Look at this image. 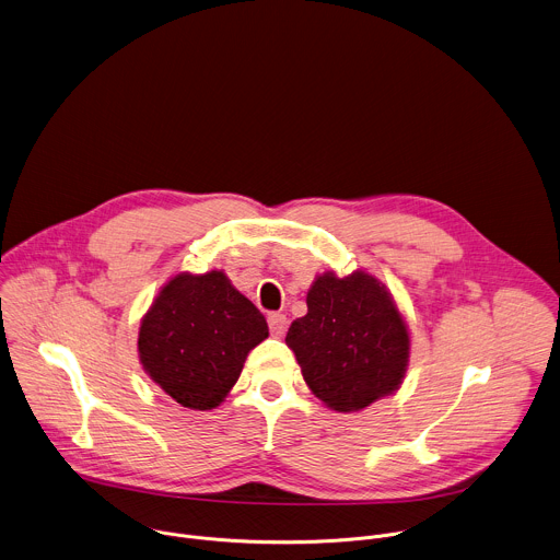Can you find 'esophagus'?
Wrapping results in <instances>:
<instances>
[{
  "instance_id": "34e87169",
  "label": "esophagus",
  "mask_w": 560,
  "mask_h": 560,
  "mask_svg": "<svg viewBox=\"0 0 560 560\" xmlns=\"http://www.w3.org/2000/svg\"><path fill=\"white\" fill-rule=\"evenodd\" d=\"M268 327H270V334H272L275 338H281V336L285 334V329H288V318H285V314H281V312L268 314Z\"/></svg>"
}]
</instances>
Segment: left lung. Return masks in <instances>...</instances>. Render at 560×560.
Here are the masks:
<instances>
[{
	"label": "left lung",
	"instance_id": "1",
	"mask_svg": "<svg viewBox=\"0 0 560 560\" xmlns=\"http://www.w3.org/2000/svg\"><path fill=\"white\" fill-rule=\"evenodd\" d=\"M285 345L310 390L338 412H360L399 390L410 360L408 325L393 294L364 270L318 275Z\"/></svg>",
	"mask_w": 560,
	"mask_h": 560
}]
</instances>
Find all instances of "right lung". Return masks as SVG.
Returning <instances> with one entry per match:
<instances>
[{
  "instance_id": "right-lung-1",
  "label": "right lung",
  "mask_w": 560,
  "mask_h": 560,
  "mask_svg": "<svg viewBox=\"0 0 560 560\" xmlns=\"http://www.w3.org/2000/svg\"><path fill=\"white\" fill-rule=\"evenodd\" d=\"M268 338L264 314L222 270L172 277L139 327L150 380L189 410H211L235 386L246 355Z\"/></svg>"
}]
</instances>
